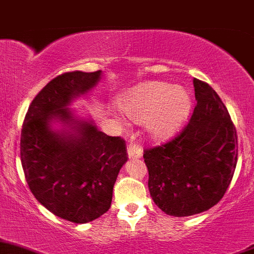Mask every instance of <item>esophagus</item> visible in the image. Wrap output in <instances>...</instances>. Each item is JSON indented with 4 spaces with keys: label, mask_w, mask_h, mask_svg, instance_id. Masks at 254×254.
<instances>
[{
    "label": "esophagus",
    "mask_w": 254,
    "mask_h": 254,
    "mask_svg": "<svg viewBox=\"0 0 254 254\" xmlns=\"http://www.w3.org/2000/svg\"><path fill=\"white\" fill-rule=\"evenodd\" d=\"M127 151H128V158H129L130 160H134V159H139L140 156H142V154H143L142 146H140L139 144H137V143H134V142H130L129 144H128Z\"/></svg>",
    "instance_id": "esophagus-1"
}]
</instances>
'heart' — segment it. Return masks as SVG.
Wrapping results in <instances>:
<instances>
[{"label": "heart", "mask_w": 254, "mask_h": 254, "mask_svg": "<svg viewBox=\"0 0 254 254\" xmlns=\"http://www.w3.org/2000/svg\"><path fill=\"white\" fill-rule=\"evenodd\" d=\"M121 108L134 121H146L154 139H165L184 124L190 110V98L181 87L163 82L138 85L121 100Z\"/></svg>", "instance_id": "obj_1"}]
</instances>
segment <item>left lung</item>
Listing matches in <instances>:
<instances>
[{
    "mask_svg": "<svg viewBox=\"0 0 254 254\" xmlns=\"http://www.w3.org/2000/svg\"><path fill=\"white\" fill-rule=\"evenodd\" d=\"M197 104L172 139L144 149L148 187L167 215L190 216L218 204L226 193L239 155L237 132L220 96L193 78Z\"/></svg>",
    "mask_w": 254,
    "mask_h": 254,
    "instance_id": "left-lung-1",
    "label": "left lung"
}]
</instances>
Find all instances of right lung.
I'll use <instances>...</instances> for the list:
<instances>
[{"label": "right lung", "instance_id": "right-lung-1", "mask_svg": "<svg viewBox=\"0 0 254 254\" xmlns=\"http://www.w3.org/2000/svg\"><path fill=\"white\" fill-rule=\"evenodd\" d=\"M100 75L101 70H74L54 78L31 101L20 134V160L31 193L52 214L75 224L109 210L117 175L128 159L124 138L73 121L67 109ZM55 118L75 123V134L52 131L49 124Z\"/></svg>", "mask_w": 254, "mask_h": 254}]
</instances>
